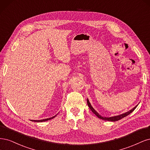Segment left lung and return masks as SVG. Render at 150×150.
Returning <instances> with one entry per match:
<instances>
[{
    "instance_id": "obj_1",
    "label": "left lung",
    "mask_w": 150,
    "mask_h": 150,
    "mask_svg": "<svg viewBox=\"0 0 150 150\" xmlns=\"http://www.w3.org/2000/svg\"><path fill=\"white\" fill-rule=\"evenodd\" d=\"M87 104H88V107H89L90 109L91 110V112H92L94 114H95L96 117H97L98 118H100V119H101V120H106V121H111V122H116V121H118V120H121V119L123 118L124 117H127V116H128V115H129L132 112H133V111L134 110V109L137 107V105L135 106V107H134L133 108H132V110H130L129 111H128V112H126V113H123V114H122V115H117V116H115V117H102V116L100 115L99 113H97V112H96V111L95 110V109L92 107V106L91 105L90 103L89 102L88 99H87Z\"/></svg>"
}]
</instances>
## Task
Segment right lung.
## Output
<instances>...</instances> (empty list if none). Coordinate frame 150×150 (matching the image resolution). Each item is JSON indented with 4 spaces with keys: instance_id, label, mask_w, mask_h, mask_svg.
<instances>
[{
    "instance_id": "add662e5",
    "label": "right lung",
    "mask_w": 150,
    "mask_h": 150,
    "mask_svg": "<svg viewBox=\"0 0 150 150\" xmlns=\"http://www.w3.org/2000/svg\"><path fill=\"white\" fill-rule=\"evenodd\" d=\"M57 115H55L54 117H51V118H46V119H43V120H31V121H32V122H46V121H48V120H51V119H53L54 118H55L56 116H57Z\"/></svg>"
}]
</instances>
